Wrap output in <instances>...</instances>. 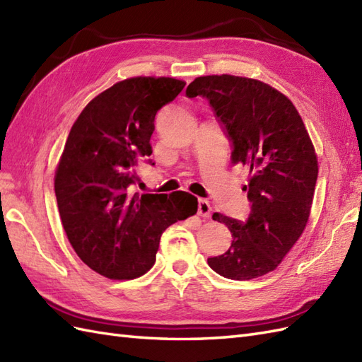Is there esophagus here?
<instances>
[{
    "label": "esophagus",
    "mask_w": 362,
    "mask_h": 362,
    "mask_svg": "<svg viewBox=\"0 0 362 362\" xmlns=\"http://www.w3.org/2000/svg\"><path fill=\"white\" fill-rule=\"evenodd\" d=\"M198 215L202 218H210L211 215V206L207 199L198 201Z\"/></svg>",
    "instance_id": "1"
}]
</instances>
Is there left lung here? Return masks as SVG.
Masks as SVG:
<instances>
[{
	"label": "left lung",
	"mask_w": 362,
	"mask_h": 362,
	"mask_svg": "<svg viewBox=\"0 0 362 362\" xmlns=\"http://www.w3.org/2000/svg\"><path fill=\"white\" fill-rule=\"evenodd\" d=\"M189 98L210 104L230 141L232 163L250 169L244 186L250 215L241 223L214 214L232 233V245L209 258L218 275L249 281L275 270L303 235L310 216L318 161L304 122L286 95L258 79L233 75L199 76Z\"/></svg>",
	"instance_id": "obj_1"
}]
</instances>
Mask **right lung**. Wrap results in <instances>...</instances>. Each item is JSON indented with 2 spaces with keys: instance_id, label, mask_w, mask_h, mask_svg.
<instances>
[{
  "instance_id": "add662e5",
  "label": "right lung",
  "mask_w": 362,
  "mask_h": 362,
  "mask_svg": "<svg viewBox=\"0 0 362 362\" xmlns=\"http://www.w3.org/2000/svg\"><path fill=\"white\" fill-rule=\"evenodd\" d=\"M186 83L135 76L113 84L74 122L55 173L64 232L84 264L110 279H134L152 269L167 227L197 214L187 192L130 193L135 167L152 165L155 117Z\"/></svg>"
}]
</instances>
